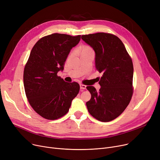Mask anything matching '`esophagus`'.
Segmentation results:
<instances>
[{"label": "esophagus", "mask_w": 160, "mask_h": 160, "mask_svg": "<svg viewBox=\"0 0 160 160\" xmlns=\"http://www.w3.org/2000/svg\"><path fill=\"white\" fill-rule=\"evenodd\" d=\"M80 89H85L86 88V86L82 84V83H80Z\"/></svg>", "instance_id": "esophagus-1"}]
</instances>
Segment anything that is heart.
Instances as JSON below:
<instances>
[{"instance_id": "obj_1", "label": "heart", "mask_w": 160, "mask_h": 160, "mask_svg": "<svg viewBox=\"0 0 160 160\" xmlns=\"http://www.w3.org/2000/svg\"><path fill=\"white\" fill-rule=\"evenodd\" d=\"M90 51H93L92 48L88 45H85L83 46L81 50V53L82 52H90Z\"/></svg>"}]
</instances>
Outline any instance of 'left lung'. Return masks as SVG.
<instances>
[{"mask_svg":"<svg viewBox=\"0 0 160 160\" xmlns=\"http://www.w3.org/2000/svg\"><path fill=\"white\" fill-rule=\"evenodd\" d=\"M82 39L95 50L96 69L102 73L98 91L86 87L91 95L86 102L88 112L100 121H111L124 111L133 95L132 58L122 41L112 33L83 35Z\"/></svg>","mask_w":160,"mask_h":160,"instance_id":"8db88e82","label":"left lung"}]
</instances>
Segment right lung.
I'll use <instances>...</instances> for the list:
<instances>
[{
	"label": "right lung",
	"mask_w": 160,
	"mask_h": 160,
	"mask_svg": "<svg viewBox=\"0 0 160 160\" xmlns=\"http://www.w3.org/2000/svg\"><path fill=\"white\" fill-rule=\"evenodd\" d=\"M80 38L52 33L38 40L31 50L24 69V91L33 110L46 119L64 116L78 93L77 82H65L57 73L63 71L71 48Z\"/></svg>",
	"instance_id": "1"
}]
</instances>
